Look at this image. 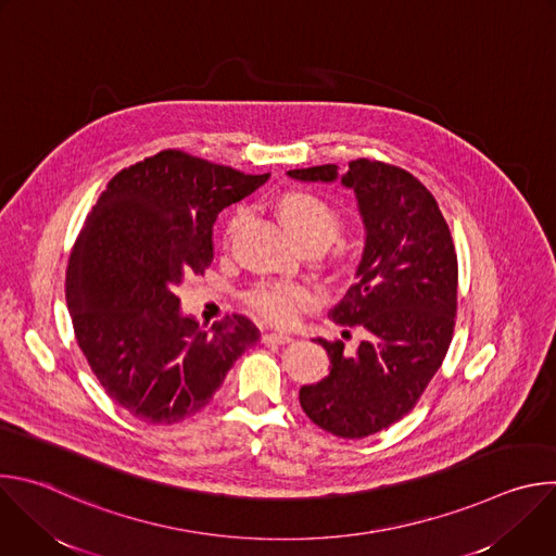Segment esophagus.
<instances>
[{"mask_svg": "<svg viewBox=\"0 0 556 556\" xmlns=\"http://www.w3.org/2000/svg\"><path fill=\"white\" fill-rule=\"evenodd\" d=\"M264 341L266 343H277V345H283V343H290L292 337L288 332H277V330H266L264 332Z\"/></svg>", "mask_w": 556, "mask_h": 556, "instance_id": "obj_1", "label": "esophagus"}]
</instances>
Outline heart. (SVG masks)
<instances>
[{"label": "heart", "mask_w": 556, "mask_h": 556, "mask_svg": "<svg viewBox=\"0 0 556 556\" xmlns=\"http://www.w3.org/2000/svg\"><path fill=\"white\" fill-rule=\"evenodd\" d=\"M277 211L288 222V226L299 237V242L305 244L309 240H337L341 222L334 208L312 193H288L277 200ZM249 213L237 211L228 222V237H232L247 222ZM316 301V294L299 283H268L251 294L253 307L264 314L268 321L290 326L294 324L301 312H305Z\"/></svg>", "instance_id": "1"}]
</instances>
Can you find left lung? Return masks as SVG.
<instances>
[{
	"instance_id": "8db88e82",
	"label": "left lung",
	"mask_w": 556,
	"mask_h": 556,
	"mask_svg": "<svg viewBox=\"0 0 556 556\" xmlns=\"http://www.w3.org/2000/svg\"><path fill=\"white\" fill-rule=\"evenodd\" d=\"M301 182H341L356 195L365 247L354 286L330 319L361 326L354 352L343 341L314 339L330 374L299 389L305 416L339 438L378 433L412 412L448 350L457 307V255L435 198L405 169L352 161L292 169Z\"/></svg>"
}]
</instances>
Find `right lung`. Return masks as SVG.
<instances>
[{
	"instance_id": "add662e5",
	"label": "right lung",
	"mask_w": 556,
	"mask_h": 556,
	"mask_svg": "<svg viewBox=\"0 0 556 556\" xmlns=\"http://www.w3.org/2000/svg\"><path fill=\"white\" fill-rule=\"evenodd\" d=\"M268 178L167 149L116 174L92 206L70 255L65 299L78 348L134 418L193 416L260 341L242 314L202 328L176 292L211 266L217 215Z\"/></svg>"
}]
</instances>
